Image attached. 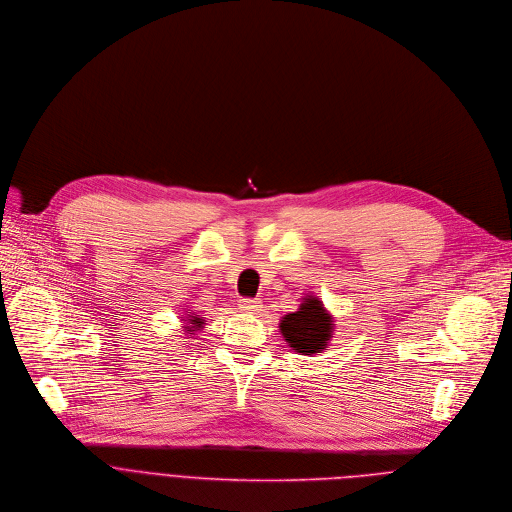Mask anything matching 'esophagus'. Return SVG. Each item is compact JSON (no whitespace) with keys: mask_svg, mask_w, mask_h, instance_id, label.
Segmentation results:
<instances>
[{"mask_svg":"<svg viewBox=\"0 0 512 512\" xmlns=\"http://www.w3.org/2000/svg\"><path fill=\"white\" fill-rule=\"evenodd\" d=\"M240 311H244V313H258V311H260V304H258V300L244 298V300L240 302Z\"/></svg>","mask_w":512,"mask_h":512,"instance_id":"obj_1","label":"esophagus"}]
</instances>
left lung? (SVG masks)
Instances as JSON below:
<instances>
[{
	"label": "left lung",
	"instance_id": "obj_1",
	"mask_svg": "<svg viewBox=\"0 0 512 512\" xmlns=\"http://www.w3.org/2000/svg\"><path fill=\"white\" fill-rule=\"evenodd\" d=\"M335 333V317L317 294H304L298 309L280 317V335L298 353L313 357L323 353Z\"/></svg>",
	"mask_w": 512,
	"mask_h": 512
}]
</instances>
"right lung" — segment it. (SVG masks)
Wrapping results in <instances>:
<instances>
[{
    "label": "right lung",
    "mask_w": 512,
    "mask_h": 512,
    "mask_svg": "<svg viewBox=\"0 0 512 512\" xmlns=\"http://www.w3.org/2000/svg\"><path fill=\"white\" fill-rule=\"evenodd\" d=\"M179 319L183 321V331H185V335H189V337L197 335L203 327H206V319L195 315V313H187V311H185V315H181Z\"/></svg>",
    "instance_id": "right-lung-1"
}]
</instances>
